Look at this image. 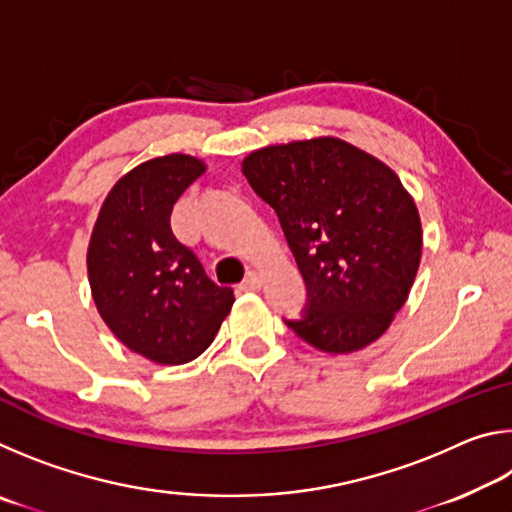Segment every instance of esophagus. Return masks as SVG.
I'll use <instances>...</instances> for the list:
<instances>
[{
  "mask_svg": "<svg viewBox=\"0 0 512 512\" xmlns=\"http://www.w3.org/2000/svg\"><path fill=\"white\" fill-rule=\"evenodd\" d=\"M262 284H264V277H262V273H257V271H248L246 280H244V289H248V291H257V289H262Z\"/></svg>",
  "mask_w": 512,
  "mask_h": 512,
  "instance_id": "34e87169",
  "label": "esophagus"
}]
</instances>
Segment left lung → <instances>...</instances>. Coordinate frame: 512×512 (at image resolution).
<instances>
[{"label": "left lung", "mask_w": 512, "mask_h": 512, "mask_svg": "<svg viewBox=\"0 0 512 512\" xmlns=\"http://www.w3.org/2000/svg\"><path fill=\"white\" fill-rule=\"evenodd\" d=\"M307 284L284 320L302 341L348 354L377 341L409 298L422 255L413 198L391 167L336 137L275 144L244 160Z\"/></svg>", "instance_id": "obj_1"}]
</instances>
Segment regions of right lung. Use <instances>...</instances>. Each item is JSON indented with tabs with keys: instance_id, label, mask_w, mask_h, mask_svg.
<instances>
[{
	"instance_id": "add662e5",
	"label": "right lung",
	"mask_w": 512,
	"mask_h": 512,
	"mask_svg": "<svg viewBox=\"0 0 512 512\" xmlns=\"http://www.w3.org/2000/svg\"><path fill=\"white\" fill-rule=\"evenodd\" d=\"M201 173L205 164L183 153L128 171L103 201L88 248L103 323L128 350L164 366L210 348L235 302L171 230L173 205Z\"/></svg>"
}]
</instances>
